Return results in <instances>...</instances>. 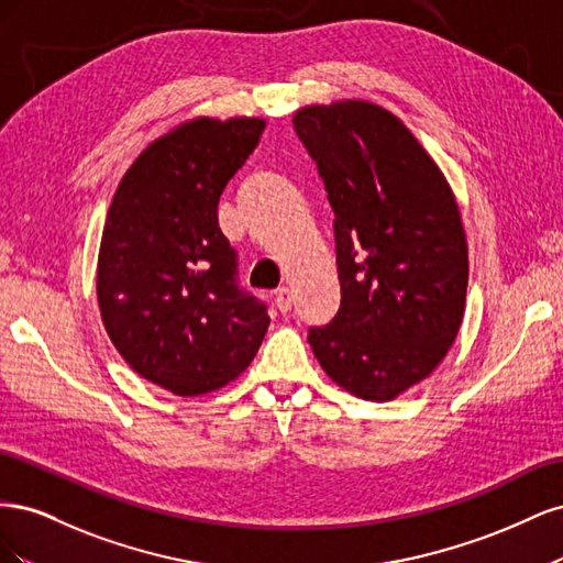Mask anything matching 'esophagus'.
<instances>
[{"label":"esophagus","instance_id":"esophagus-1","mask_svg":"<svg viewBox=\"0 0 563 563\" xmlns=\"http://www.w3.org/2000/svg\"><path fill=\"white\" fill-rule=\"evenodd\" d=\"M275 305H277V310L282 312V314H286L288 310L294 308V291L288 286H282L279 291L275 294Z\"/></svg>","mask_w":563,"mask_h":563}]
</instances>
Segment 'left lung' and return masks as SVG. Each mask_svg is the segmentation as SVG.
<instances>
[{
    "instance_id": "obj_1",
    "label": "left lung",
    "mask_w": 563,
    "mask_h": 563,
    "mask_svg": "<svg viewBox=\"0 0 563 563\" xmlns=\"http://www.w3.org/2000/svg\"><path fill=\"white\" fill-rule=\"evenodd\" d=\"M294 126L335 213L340 310L310 329L327 376L391 401L441 364L467 296V236L451 185L401 119L371 100L305 106Z\"/></svg>"
}]
</instances>
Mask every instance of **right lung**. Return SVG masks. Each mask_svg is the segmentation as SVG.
Masks as SVG:
<instances>
[{
	"label": "right lung",
	"mask_w": 563,
	"mask_h": 563,
	"mask_svg": "<svg viewBox=\"0 0 563 563\" xmlns=\"http://www.w3.org/2000/svg\"><path fill=\"white\" fill-rule=\"evenodd\" d=\"M263 117H195L152 141L119 180L96 294L117 352L176 397L225 387L253 362L269 317L234 284L218 201L265 131Z\"/></svg>",
	"instance_id": "add662e5"
}]
</instances>
